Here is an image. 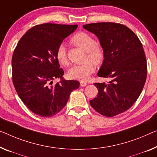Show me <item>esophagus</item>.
I'll use <instances>...</instances> for the list:
<instances>
[{
	"instance_id": "1",
	"label": "esophagus",
	"mask_w": 157,
	"mask_h": 157,
	"mask_svg": "<svg viewBox=\"0 0 157 157\" xmlns=\"http://www.w3.org/2000/svg\"><path fill=\"white\" fill-rule=\"evenodd\" d=\"M79 85H80L81 86H85L86 85H87V83H86V82L84 80H80L79 81Z\"/></svg>"
}]
</instances>
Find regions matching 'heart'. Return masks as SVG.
Instances as JSON below:
<instances>
[{
    "label": "heart",
    "instance_id": "heart-1",
    "mask_svg": "<svg viewBox=\"0 0 157 157\" xmlns=\"http://www.w3.org/2000/svg\"><path fill=\"white\" fill-rule=\"evenodd\" d=\"M70 41L72 44L86 51L84 64L76 65L69 69L67 76L72 79L86 80L95 70V65L99 66L105 60V51L97 44L94 38L85 32H78L72 36ZM56 59L60 64L66 66L69 64L67 51L63 44H60L56 51Z\"/></svg>",
    "mask_w": 157,
    "mask_h": 157
}]
</instances>
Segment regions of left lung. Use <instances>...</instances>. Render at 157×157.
Returning a JSON list of instances; mask_svg holds the SVG:
<instances>
[{
    "instance_id": "left-lung-1",
    "label": "left lung",
    "mask_w": 157,
    "mask_h": 157,
    "mask_svg": "<svg viewBox=\"0 0 157 157\" xmlns=\"http://www.w3.org/2000/svg\"><path fill=\"white\" fill-rule=\"evenodd\" d=\"M97 35L105 51V60L98 75L109 84L96 82L97 97L90 105L98 113L113 117L129 109L145 84L147 65L143 46L137 35L125 25L115 22L84 25Z\"/></svg>"
}]
</instances>
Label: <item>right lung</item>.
<instances>
[{"label":"right lung","mask_w":157,"mask_h":157,"mask_svg":"<svg viewBox=\"0 0 157 157\" xmlns=\"http://www.w3.org/2000/svg\"><path fill=\"white\" fill-rule=\"evenodd\" d=\"M78 25L44 23L29 29L17 44L12 58V78L16 92L30 111L41 117L55 116L68 101L76 80H65L56 51ZM62 81L54 84L53 79Z\"/></svg>","instance_id":"obj_1"}]
</instances>
